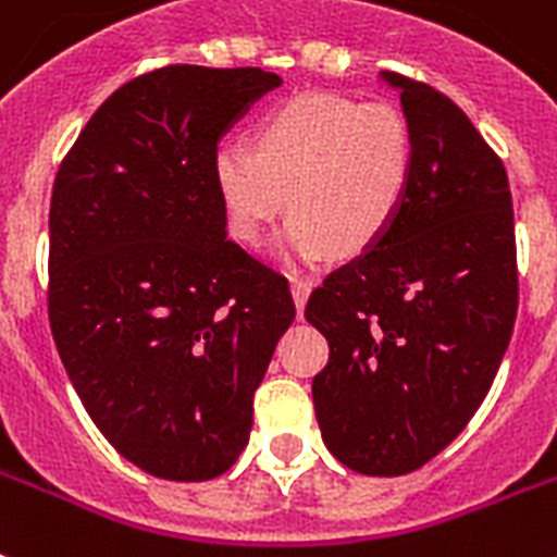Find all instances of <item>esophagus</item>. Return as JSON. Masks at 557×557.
Listing matches in <instances>:
<instances>
[{
    "instance_id": "esophagus-1",
    "label": "esophagus",
    "mask_w": 557,
    "mask_h": 557,
    "mask_svg": "<svg viewBox=\"0 0 557 557\" xmlns=\"http://www.w3.org/2000/svg\"><path fill=\"white\" fill-rule=\"evenodd\" d=\"M309 292H311V283L309 280H292V297H294V306H297V311L302 314V306H306V300H309Z\"/></svg>"
}]
</instances>
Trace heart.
Returning a JSON list of instances; mask_svg holds the SVG:
<instances>
[{"label":"heart","mask_w":557,"mask_h":557,"mask_svg":"<svg viewBox=\"0 0 557 557\" xmlns=\"http://www.w3.org/2000/svg\"><path fill=\"white\" fill-rule=\"evenodd\" d=\"M414 176V131L392 102L311 94L271 111L255 151L225 143L214 153V185L234 237L257 246L288 211L292 257H349L392 228Z\"/></svg>","instance_id":"1"}]
</instances>
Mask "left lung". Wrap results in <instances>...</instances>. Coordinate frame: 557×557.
<instances>
[{"instance_id":"obj_1","label":"left lung","mask_w":557,"mask_h":557,"mask_svg":"<svg viewBox=\"0 0 557 557\" xmlns=\"http://www.w3.org/2000/svg\"><path fill=\"white\" fill-rule=\"evenodd\" d=\"M386 79L414 131L409 197L392 228L306 302L329 341L311 381L325 446L381 478L414 472L463 432L518 314L504 162L446 94L395 71Z\"/></svg>"}]
</instances>
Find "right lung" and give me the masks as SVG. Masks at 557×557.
<instances>
[{
  "label": "right lung",
  "instance_id": "right-lung-1",
  "mask_svg": "<svg viewBox=\"0 0 557 557\" xmlns=\"http://www.w3.org/2000/svg\"><path fill=\"white\" fill-rule=\"evenodd\" d=\"M263 67L165 65L97 108L51 194L48 320L76 395L122 458L211 481L243 455L288 280L225 237L214 153Z\"/></svg>",
  "mask_w": 557,
  "mask_h": 557
}]
</instances>
